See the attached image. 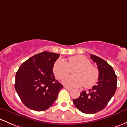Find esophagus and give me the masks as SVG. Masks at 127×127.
<instances>
[{"label":"esophagus","mask_w":127,"mask_h":127,"mask_svg":"<svg viewBox=\"0 0 127 127\" xmlns=\"http://www.w3.org/2000/svg\"><path fill=\"white\" fill-rule=\"evenodd\" d=\"M64 88H66V89H67V90H68V91H72V89H71V88H68V87H66V86H65Z\"/></svg>","instance_id":"esophagus-1"}]
</instances>
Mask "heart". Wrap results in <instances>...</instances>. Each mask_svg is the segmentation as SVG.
I'll list each match as a JSON object with an SVG mask.
<instances>
[{
	"label": "heart",
	"instance_id": "1",
	"mask_svg": "<svg viewBox=\"0 0 127 127\" xmlns=\"http://www.w3.org/2000/svg\"><path fill=\"white\" fill-rule=\"evenodd\" d=\"M77 67L74 71L75 75L66 77L63 81L67 87L79 88L82 85L85 88L93 87L97 82L99 77L98 70L92 66L90 60L82 55H75L68 58V63L64 60H57L54 64L53 71L58 79L61 80L70 72V68Z\"/></svg>",
	"mask_w": 127,
	"mask_h": 127
}]
</instances>
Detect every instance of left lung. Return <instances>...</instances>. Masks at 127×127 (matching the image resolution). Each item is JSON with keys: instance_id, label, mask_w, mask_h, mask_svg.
<instances>
[{"instance_id": "obj_1", "label": "left lung", "mask_w": 127, "mask_h": 127, "mask_svg": "<svg viewBox=\"0 0 127 127\" xmlns=\"http://www.w3.org/2000/svg\"><path fill=\"white\" fill-rule=\"evenodd\" d=\"M90 57L97 65L98 81L88 92H81L80 97L73 100V102L81 112L92 114L105 108L114 95L117 88V76L106 61L94 55H90Z\"/></svg>"}]
</instances>
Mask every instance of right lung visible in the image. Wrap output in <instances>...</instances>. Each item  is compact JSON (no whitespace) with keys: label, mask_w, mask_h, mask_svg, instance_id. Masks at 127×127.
<instances>
[{"label":"right lung","mask_w":127,"mask_h":127,"mask_svg":"<svg viewBox=\"0 0 127 127\" xmlns=\"http://www.w3.org/2000/svg\"><path fill=\"white\" fill-rule=\"evenodd\" d=\"M60 54L43 52L24 62L16 74L14 88L28 108L42 111L53 105L63 86L55 78L54 63Z\"/></svg>","instance_id":"add662e5"}]
</instances>
